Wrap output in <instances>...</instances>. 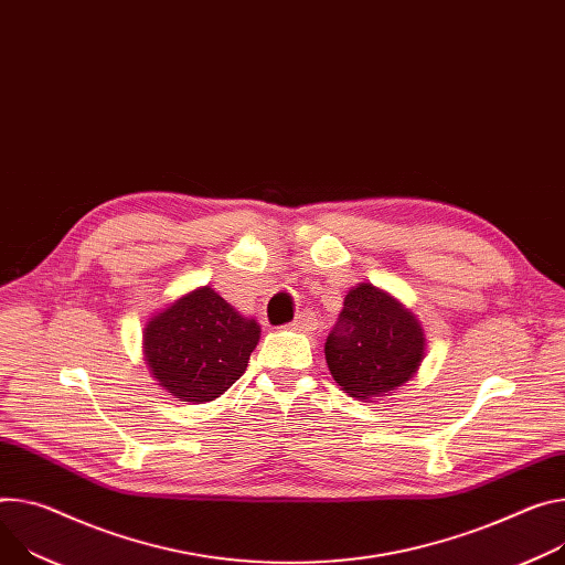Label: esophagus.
Returning <instances> with one entry per match:
<instances>
[{
	"label": "esophagus",
	"instance_id": "obj_1",
	"mask_svg": "<svg viewBox=\"0 0 565 565\" xmlns=\"http://www.w3.org/2000/svg\"><path fill=\"white\" fill-rule=\"evenodd\" d=\"M290 327H292L295 331L309 333V331H316V329H318V318H316L311 311H303V313H299V316L290 322Z\"/></svg>",
	"mask_w": 565,
	"mask_h": 565
}]
</instances>
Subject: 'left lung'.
<instances>
[{"mask_svg":"<svg viewBox=\"0 0 565 565\" xmlns=\"http://www.w3.org/2000/svg\"><path fill=\"white\" fill-rule=\"evenodd\" d=\"M424 351L426 338L415 316L372 284L347 292L324 342L331 376L355 398H372L413 379Z\"/></svg>","mask_w":565,"mask_h":565,"instance_id":"obj_1","label":"left lung"}]
</instances>
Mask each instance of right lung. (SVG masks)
<instances>
[{
    "mask_svg": "<svg viewBox=\"0 0 565 565\" xmlns=\"http://www.w3.org/2000/svg\"><path fill=\"white\" fill-rule=\"evenodd\" d=\"M259 333V324L204 286L146 324L143 353L164 390L180 401L204 403L243 376Z\"/></svg>",
    "mask_w": 565,
    "mask_h": 565,
    "instance_id": "1",
    "label": "right lung"
}]
</instances>
